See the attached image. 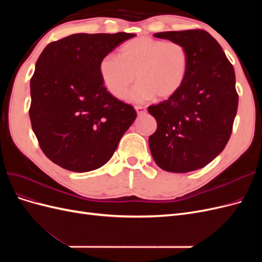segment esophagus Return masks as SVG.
I'll return each instance as SVG.
<instances>
[{
	"label": "esophagus",
	"instance_id": "obj_1",
	"mask_svg": "<svg viewBox=\"0 0 262 262\" xmlns=\"http://www.w3.org/2000/svg\"><path fill=\"white\" fill-rule=\"evenodd\" d=\"M136 110L139 116H141L142 114L145 113V107H142V106H136Z\"/></svg>",
	"mask_w": 262,
	"mask_h": 262
}]
</instances>
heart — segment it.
<instances>
[{
	"instance_id": "1",
	"label": "heart",
	"mask_w": 262,
	"mask_h": 262,
	"mask_svg": "<svg viewBox=\"0 0 262 262\" xmlns=\"http://www.w3.org/2000/svg\"><path fill=\"white\" fill-rule=\"evenodd\" d=\"M189 68V53L177 41H163L138 37L124 42L116 55H106L99 62L98 72L107 92L124 100L134 80L139 82L131 92L133 102L168 99L184 84Z\"/></svg>"
}]
</instances>
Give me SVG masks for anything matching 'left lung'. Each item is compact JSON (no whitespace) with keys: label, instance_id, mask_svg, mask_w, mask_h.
<instances>
[{"label":"left lung","instance_id":"1","mask_svg":"<svg viewBox=\"0 0 262 262\" xmlns=\"http://www.w3.org/2000/svg\"><path fill=\"white\" fill-rule=\"evenodd\" d=\"M154 37L184 45L189 68L173 96L148 107L157 122L148 138L150 153L166 171L200 169L224 149L231 137L238 106L234 68L204 30L163 31Z\"/></svg>","mask_w":262,"mask_h":262}]
</instances>
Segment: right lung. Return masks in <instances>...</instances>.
<instances>
[{
  "label": "right lung",
  "mask_w": 262,
  "mask_h": 262,
  "mask_svg": "<svg viewBox=\"0 0 262 262\" xmlns=\"http://www.w3.org/2000/svg\"><path fill=\"white\" fill-rule=\"evenodd\" d=\"M134 34H74L49 43L30 80L31 128L45 155L86 172L105 165L137 118L102 84L100 60Z\"/></svg>",
  "instance_id": "1"
}]
</instances>
